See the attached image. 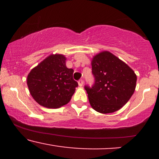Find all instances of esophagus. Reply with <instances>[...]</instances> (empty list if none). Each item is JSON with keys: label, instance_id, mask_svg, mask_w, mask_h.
<instances>
[{"label": "esophagus", "instance_id": "1", "mask_svg": "<svg viewBox=\"0 0 159 159\" xmlns=\"http://www.w3.org/2000/svg\"><path fill=\"white\" fill-rule=\"evenodd\" d=\"M84 81L83 79H81L78 81V85H79L80 87H82V86L84 85Z\"/></svg>", "mask_w": 159, "mask_h": 159}]
</instances>
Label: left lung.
<instances>
[{"label": "left lung", "mask_w": 159, "mask_h": 159, "mask_svg": "<svg viewBox=\"0 0 159 159\" xmlns=\"http://www.w3.org/2000/svg\"><path fill=\"white\" fill-rule=\"evenodd\" d=\"M94 83L84 86L95 111L109 114L118 111L134 93L137 76L126 63L109 52L96 55L92 61Z\"/></svg>", "instance_id": "8db88e82"}]
</instances>
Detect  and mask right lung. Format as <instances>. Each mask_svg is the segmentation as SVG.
Masks as SVG:
<instances>
[{
	"instance_id": "1",
	"label": "right lung",
	"mask_w": 159,
	"mask_h": 159,
	"mask_svg": "<svg viewBox=\"0 0 159 159\" xmlns=\"http://www.w3.org/2000/svg\"><path fill=\"white\" fill-rule=\"evenodd\" d=\"M74 70L66 66V57L53 54L30 71L27 83L33 98L42 106L58 108L66 105L74 94L78 82Z\"/></svg>"
}]
</instances>
